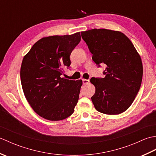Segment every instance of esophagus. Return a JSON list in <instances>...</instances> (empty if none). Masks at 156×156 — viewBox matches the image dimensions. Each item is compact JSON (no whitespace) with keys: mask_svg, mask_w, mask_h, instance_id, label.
<instances>
[{"mask_svg":"<svg viewBox=\"0 0 156 156\" xmlns=\"http://www.w3.org/2000/svg\"><path fill=\"white\" fill-rule=\"evenodd\" d=\"M82 82H83V84L86 85V84H88L90 81L89 80H87V79H82Z\"/></svg>","mask_w":156,"mask_h":156,"instance_id":"34e87169","label":"esophagus"}]
</instances>
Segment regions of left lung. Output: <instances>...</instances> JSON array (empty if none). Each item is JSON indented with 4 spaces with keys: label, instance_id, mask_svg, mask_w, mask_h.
I'll list each match as a JSON object with an SVG mask.
<instances>
[{
    "label": "left lung",
    "instance_id": "8db88e82",
    "mask_svg": "<svg viewBox=\"0 0 156 156\" xmlns=\"http://www.w3.org/2000/svg\"><path fill=\"white\" fill-rule=\"evenodd\" d=\"M82 37L100 67L107 66L105 77L92 78L96 90L91 97L95 108L107 115H119L133 103L141 87L143 65L133 44L122 33L106 29L82 31Z\"/></svg>",
    "mask_w": 156,
    "mask_h": 156
}]
</instances>
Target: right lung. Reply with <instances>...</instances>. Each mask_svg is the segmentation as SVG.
Returning <instances> with one entry per match:
<instances>
[{"label":"right lung","instance_id":"right-lung-1","mask_svg":"<svg viewBox=\"0 0 156 156\" xmlns=\"http://www.w3.org/2000/svg\"><path fill=\"white\" fill-rule=\"evenodd\" d=\"M81 40L80 32L43 37L23 59L20 76L25 97L34 111L49 121L69 117L77 104L82 80L62 78L69 56Z\"/></svg>","mask_w":156,"mask_h":156}]
</instances>
